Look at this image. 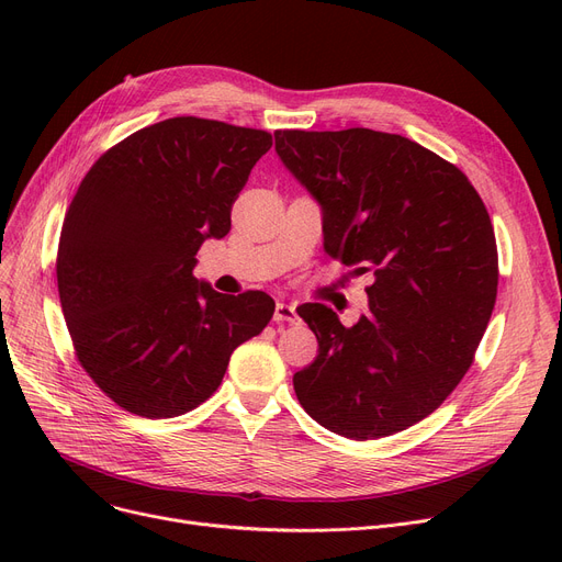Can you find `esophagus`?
<instances>
[{
    "instance_id": "1",
    "label": "esophagus",
    "mask_w": 562,
    "mask_h": 562,
    "mask_svg": "<svg viewBox=\"0 0 562 562\" xmlns=\"http://www.w3.org/2000/svg\"><path fill=\"white\" fill-rule=\"evenodd\" d=\"M273 321H276V323H289V326H293V323L301 321V316H299V312H296V305L278 303V305H276Z\"/></svg>"
}]
</instances>
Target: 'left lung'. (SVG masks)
Segmentation results:
<instances>
[{
  "mask_svg": "<svg viewBox=\"0 0 562 562\" xmlns=\"http://www.w3.org/2000/svg\"><path fill=\"white\" fill-rule=\"evenodd\" d=\"M276 153L318 202L326 250L373 276L352 328L328 305L299 312L318 339L316 360L293 375L301 405L360 441L415 426L458 387L494 310L496 241L481 195L398 134L284 130Z\"/></svg>",
  "mask_w": 562,
  "mask_h": 562,
  "instance_id": "8db88e82",
  "label": "left lung"
}]
</instances>
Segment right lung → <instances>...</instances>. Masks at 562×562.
Here are the masks:
<instances>
[{
  "mask_svg": "<svg viewBox=\"0 0 562 562\" xmlns=\"http://www.w3.org/2000/svg\"><path fill=\"white\" fill-rule=\"evenodd\" d=\"M269 132L168 117L117 143L86 172L64 221L56 280L77 358L95 385L145 419L210 398L234 348L276 312L263 291L227 296L193 276Z\"/></svg>",
  "mask_w": 562,
  "mask_h": 562,
  "instance_id": "obj_1",
  "label": "right lung"
}]
</instances>
